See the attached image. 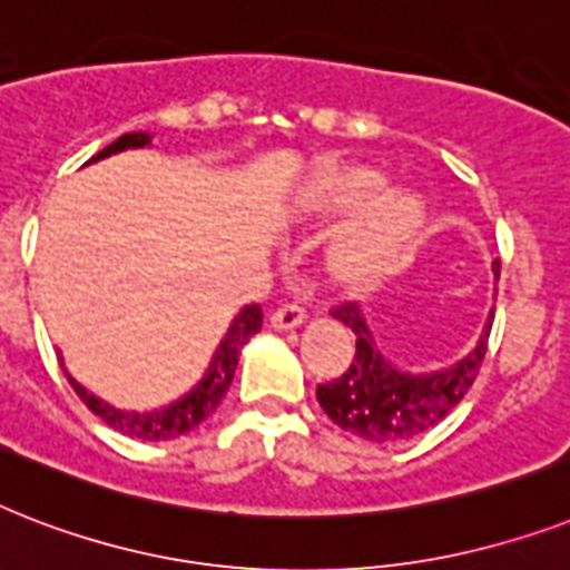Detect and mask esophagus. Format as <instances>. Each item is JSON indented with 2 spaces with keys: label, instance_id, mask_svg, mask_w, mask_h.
Returning <instances> with one entry per match:
<instances>
[{
  "label": "esophagus",
  "instance_id": "esophagus-1",
  "mask_svg": "<svg viewBox=\"0 0 570 570\" xmlns=\"http://www.w3.org/2000/svg\"><path fill=\"white\" fill-rule=\"evenodd\" d=\"M303 321H306V308L297 306V303H285V306L276 308L271 317L273 330H294V326H299Z\"/></svg>",
  "mask_w": 570,
  "mask_h": 570
}]
</instances>
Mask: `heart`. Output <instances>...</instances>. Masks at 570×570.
Returning <instances> with one entry per match:
<instances>
[{
  "instance_id": "1",
  "label": "heart",
  "mask_w": 570,
  "mask_h": 570,
  "mask_svg": "<svg viewBox=\"0 0 570 570\" xmlns=\"http://www.w3.org/2000/svg\"><path fill=\"white\" fill-rule=\"evenodd\" d=\"M385 188V176L371 164L330 161L299 190V212L332 220L357 212L330 249V271L347 288H371L409 256L423 223L421 199Z\"/></svg>"
}]
</instances>
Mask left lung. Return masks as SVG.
I'll list each match as a JSON object with an SVG mask.
<instances>
[{"mask_svg": "<svg viewBox=\"0 0 570 570\" xmlns=\"http://www.w3.org/2000/svg\"><path fill=\"white\" fill-rule=\"evenodd\" d=\"M494 273L500 276V262H494ZM332 317L353 330L356 353L341 376L317 385V403L341 430L376 444H397L432 430L471 391L489 350L491 321L462 362L444 371L406 373L376 350L356 303H341L332 308Z\"/></svg>", "mask_w": 570, "mask_h": 570, "instance_id": "1", "label": "left lung"}]
</instances>
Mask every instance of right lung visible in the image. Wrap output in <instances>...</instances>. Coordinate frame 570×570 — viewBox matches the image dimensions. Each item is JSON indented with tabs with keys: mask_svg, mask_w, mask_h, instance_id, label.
Listing matches in <instances>:
<instances>
[{
	"mask_svg": "<svg viewBox=\"0 0 570 570\" xmlns=\"http://www.w3.org/2000/svg\"><path fill=\"white\" fill-rule=\"evenodd\" d=\"M147 131H129V135H120L114 144H108V147H105L102 153H97L90 161L108 158L114 156V153H122V149L147 147ZM258 330H262V306L240 308V314L232 321L226 338L220 341V347L214 353L206 376L199 380L197 389L190 391V394H185L181 400H176V403H170V406L153 409V412H126V409H117L111 406V403L99 400L97 394H90L88 389H81L70 373H67V380H70L72 391L79 394L81 403L97 414V417H102L111 430L140 441L176 439V435H185V432H190L194 426H199L214 409L220 406V400L226 397V391H229L232 385V376H235V367H238L240 347H244Z\"/></svg>",
	"mask_w": 570,
	"mask_h": 570,
	"instance_id": "add662e5",
	"label": "right lung"
}]
</instances>
